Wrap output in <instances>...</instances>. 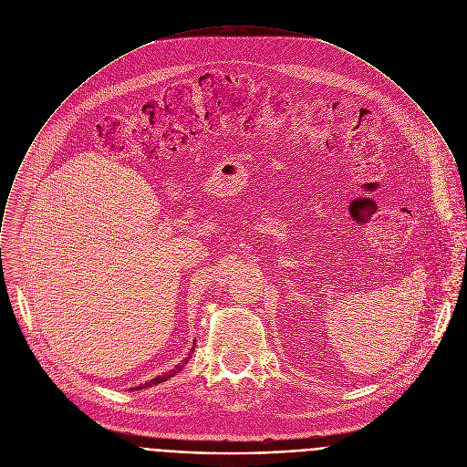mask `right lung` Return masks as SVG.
I'll use <instances>...</instances> for the list:
<instances>
[{"instance_id":"obj_1","label":"right lung","mask_w":467,"mask_h":467,"mask_svg":"<svg viewBox=\"0 0 467 467\" xmlns=\"http://www.w3.org/2000/svg\"><path fill=\"white\" fill-rule=\"evenodd\" d=\"M192 351H193V348H192ZM192 357V355H190ZM188 357V358H190ZM188 358H184L181 364H177L173 369H170L166 375H161V377H156V379H152L150 382H147V384H141V386H138V388H132V389H143V388H152V386H157V384H161V382H164V380H168V379H171L175 373H179L182 368H184V364L188 362Z\"/></svg>"}]
</instances>
